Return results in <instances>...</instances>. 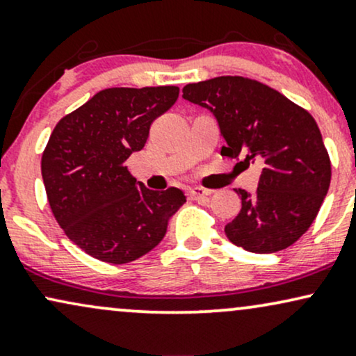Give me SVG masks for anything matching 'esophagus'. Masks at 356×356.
I'll return each instance as SVG.
<instances>
[{
	"mask_svg": "<svg viewBox=\"0 0 356 356\" xmlns=\"http://www.w3.org/2000/svg\"><path fill=\"white\" fill-rule=\"evenodd\" d=\"M211 194H212V191L204 189V187H192V189L189 191L191 199H194V201H199V199H204V197H209Z\"/></svg>",
	"mask_w": 356,
	"mask_h": 356,
	"instance_id": "1",
	"label": "esophagus"
}]
</instances>
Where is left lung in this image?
Returning <instances> with one entry per match:
<instances>
[{"mask_svg":"<svg viewBox=\"0 0 356 356\" xmlns=\"http://www.w3.org/2000/svg\"><path fill=\"white\" fill-rule=\"evenodd\" d=\"M182 97L207 108L226 145L220 155L263 164L256 194L234 189L241 211L227 239L268 254L295 244L312 226L332 181V164L314 118L277 90L244 76L189 83Z\"/></svg>","mask_w":356,"mask_h":356,"instance_id":"1","label":"left lung"}]
</instances>
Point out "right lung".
<instances>
[{"instance_id": "right-lung-1", "label": "right lung", "mask_w": 356, "mask_h": 356, "mask_svg": "<svg viewBox=\"0 0 356 356\" xmlns=\"http://www.w3.org/2000/svg\"><path fill=\"white\" fill-rule=\"evenodd\" d=\"M177 97L179 87L105 88L53 129L42 157L48 202L68 239L95 259L124 264L152 251L186 202L177 187L147 189L125 164Z\"/></svg>"}]
</instances>
